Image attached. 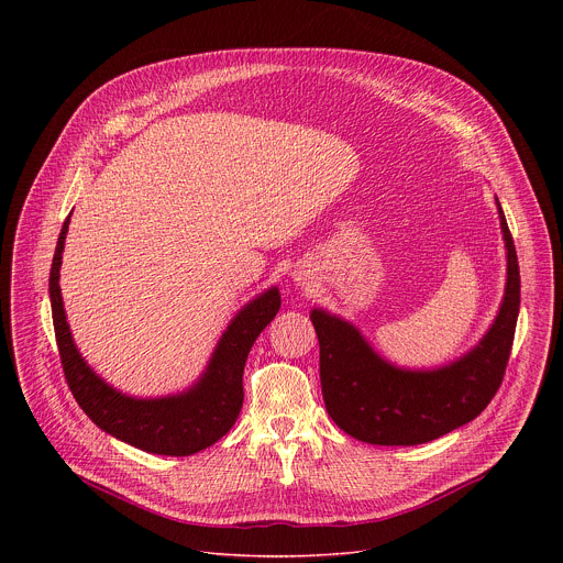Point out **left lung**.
Segmentation results:
<instances>
[{"mask_svg": "<svg viewBox=\"0 0 563 563\" xmlns=\"http://www.w3.org/2000/svg\"><path fill=\"white\" fill-rule=\"evenodd\" d=\"M497 209L508 258L504 300L486 336L450 365L396 367L347 320L311 309L323 400L343 432L372 445H419L470 423L488 408L506 374L521 298L517 252L499 200Z\"/></svg>", "mask_w": 563, "mask_h": 563, "instance_id": "8db88e82", "label": "left lung"}]
</instances>
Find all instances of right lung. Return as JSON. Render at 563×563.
I'll list each match as a JSON object with an SVG mask.
<instances>
[{
    "mask_svg": "<svg viewBox=\"0 0 563 563\" xmlns=\"http://www.w3.org/2000/svg\"><path fill=\"white\" fill-rule=\"evenodd\" d=\"M70 216L64 220L51 265L53 328L66 383L77 406L107 434L151 454L189 456L222 439L243 408V372L254 341L280 309L278 287L250 300L220 336L202 376L180 394L135 398L104 383L77 352L59 291V267Z\"/></svg>",
    "mask_w": 563,
    "mask_h": 563,
    "instance_id": "right-lung-1",
    "label": "right lung"
}]
</instances>
